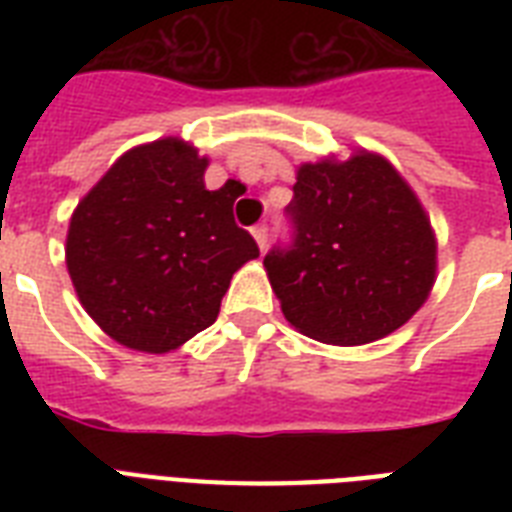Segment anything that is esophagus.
I'll return each mask as SVG.
<instances>
[{
	"label": "esophagus",
	"mask_w": 512,
	"mask_h": 512,
	"mask_svg": "<svg viewBox=\"0 0 512 512\" xmlns=\"http://www.w3.org/2000/svg\"><path fill=\"white\" fill-rule=\"evenodd\" d=\"M252 236H255L257 247H268V225H255V228H252Z\"/></svg>",
	"instance_id": "34e87169"
}]
</instances>
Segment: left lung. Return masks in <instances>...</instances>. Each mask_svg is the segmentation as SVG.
I'll list each match as a JSON object with an SVG mask.
<instances>
[{
    "label": "left lung",
    "instance_id": "obj_1",
    "mask_svg": "<svg viewBox=\"0 0 512 512\" xmlns=\"http://www.w3.org/2000/svg\"><path fill=\"white\" fill-rule=\"evenodd\" d=\"M295 244L263 265L284 319L327 345H366L404 327L436 284V233L401 172L358 148L297 167Z\"/></svg>",
    "mask_w": 512,
    "mask_h": 512
}]
</instances>
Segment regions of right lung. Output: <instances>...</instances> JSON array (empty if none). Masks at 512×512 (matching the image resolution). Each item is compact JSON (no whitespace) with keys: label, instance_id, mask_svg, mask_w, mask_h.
Listing matches in <instances>:
<instances>
[{"label":"right lung","instance_id":"add662e5","mask_svg":"<svg viewBox=\"0 0 512 512\" xmlns=\"http://www.w3.org/2000/svg\"><path fill=\"white\" fill-rule=\"evenodd\" d=\"M183 138L130 148L76 204L66 265L90 319L124 348L170 353L215 324L233 273L260 255L228 185Z\"/></svg>","mask_w":512,"mask_h":512}]
</instances>
